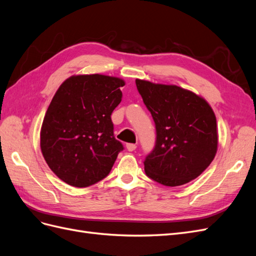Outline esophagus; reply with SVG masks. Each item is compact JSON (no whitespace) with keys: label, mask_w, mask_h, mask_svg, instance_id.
<instances>
[{"label":"esophagus","mask_w":256,"mask_h":256,"mask_svg":"<svg viewBox=\"0 0 256 256\" xmlns=\"http://www.w3.org/2000/svg\"><path fill=\"white\" fill-rule=\"evenodd\" d=\"M126 147H127V150H128L129 152H134V150L136 148V144H131V143H129V144H127V145H126Z\"/></svg>","instance_id":"obj_1"}]
</instances>
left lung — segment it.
<instances>
[{
  "instance_id": "8db88e82",
  "label": "left lung",
  "mask_w": 256,
  "mask_h": 256,
  "mask_svg": "<svg viewBox=\"0 0 256 256\" xmlns=\"http://www.w3.org/2000/svg\"><path fill=\"white\" fill-rule=\"evenodd\" d=\"M156 126V144L144 160L146 175L168 187L202 174L218 148L216 120L204 98L177 85L136 80Z\"/></svg>"
}]
</instances>
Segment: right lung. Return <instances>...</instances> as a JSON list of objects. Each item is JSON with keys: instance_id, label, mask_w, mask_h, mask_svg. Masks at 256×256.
<instances>
[{"instance_id": "1", "label": "right lung", "mask_w": 256, "mask_h": 256, "mask_svg": "<svg viewBox=\"0 0 256 256\" xmlns=\"http://www.w3.org/2000/svg\"><path fill=\"white\" fill-rule=\"evenodd\" d=\"M125 81L104 74L72 76L60 84L40 130L42 156L52 172L76 188L110 173L122 144L111 114L122 102Z\"/></svg>"}]
</instances>
